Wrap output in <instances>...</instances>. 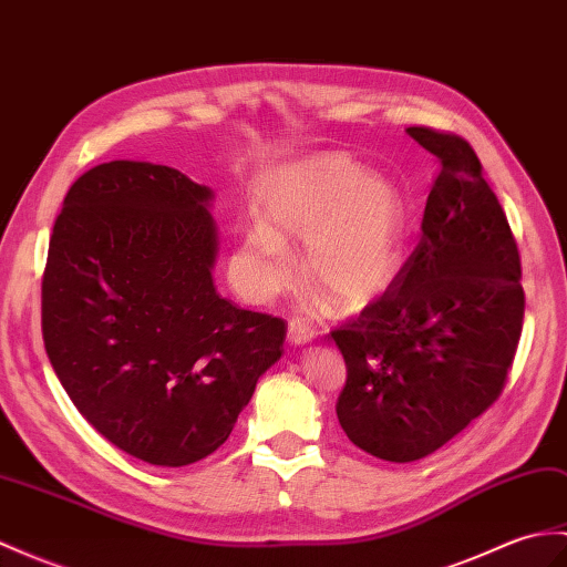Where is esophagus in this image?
Instances as JSON below:
<instances>
[{"label": "esophagus", "instance_id": "34e87169", "mask_svg": "<svg viewBox=\"0 0 567 567\" xmlns=\"http://www.w3.org/2000/svg\"><path fill=\"white\" fill-rule=\"evenodd\" d=\"M313 338V328L309 323H305L301 319H289L287 326V340L292 346H305Z\"/></svg>", "mask_w": 567, "mask_h": 567}]
</instances>
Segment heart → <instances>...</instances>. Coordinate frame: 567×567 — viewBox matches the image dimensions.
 <instances>
[{"mask_svg": "<svg viewBox=\"0 0 567 567\" xmlns=\"http://www.w3.org/2000/svg\"><path fill=\"white\" fill-rule=\"evenodd\" d=\"M256 205L260 224L244 236L239 268L258 297L292 282L287 241H307L305 278L336 309L372 305L399 280L408 246L403 197L350 156H307L272 171Z\"/></svg>", "mask_w": 567, "mask_h": 567, "instance_id": "heart-1", "label": "heart"}]
</instances>
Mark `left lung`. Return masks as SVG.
Masks as SVG:
<instances>
[{
    "label": "left lung",
    "mask_w": 567,
    "mask_h": 567,
    "mask_svg": "<svg viewBox=\"0 0 567 567\" xmlns=\"http://www.w3.org/2000/svg\"><path fill=\"white\" fill-rule=\"evenodd\" d=\"M408 135L440 162L423 236L389 292L331 331L348 370L340 427L396 464L437 452L499 399L524 321L517 239L476 152L442 130Z\"/></svg>",
    "instance_id": "1"
}]
</instances>
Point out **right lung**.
<instances>
[{
	"instance_id": "add662e5",
	"label": "right lung",
	"mask_w": 567,
	"mask_h": 567,
	"mask_svg": "<svg viewBox=\"0 0 567 567\" xmlns=\"http://www.w3.org/2000/svg\"><path fill=\"white\" fill-rule=\"evenodd\" d=\"M209 197L176 168L99 164L64 195L48 246L52 370L105 440L154 466L219 450L287 336L217 295Z\"/></svg>"
}]
</instances>
